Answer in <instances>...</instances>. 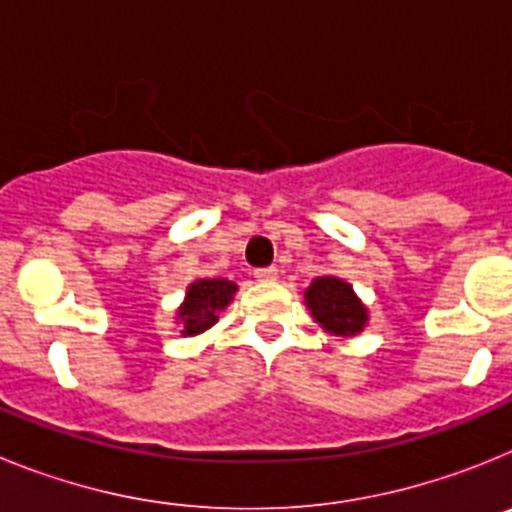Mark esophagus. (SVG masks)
<instances>
[{"instance_id": "1", "label": "esophagus", "mask_w": 512, "mask_h": 512, "mask_svg": "<svg viewBox=\"0 0 512 512\" xmlns=\"http://www.w3.org/2000/svg\"><path fill=\"white\" fill-rule=\"evenodd\" d=\"M253 277H256V282H274L277 279V269L274 266H269V269H256Z\"/></svg>"}]
</instances>
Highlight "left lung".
I'll use <instances>...</instances> for the list:
<instances>
[{
	"instance_id": "left-lung-1",
	"label": "left lung",
	"mask_w": 512,
	"mask_h": 512,
	"mask_svg": "<svg viewBox=\"0 0 512 512\" xmlns=\"http://www.w3.org/2000/svg\"><path fill=\"white\" fill-rule=\"evenodd\" d=\"M305 307L312 320L333 336L356 338L369 325V307L361 302L354 287L336 274L312 279L305 289Z\"/></svg>"
}]
</instances>
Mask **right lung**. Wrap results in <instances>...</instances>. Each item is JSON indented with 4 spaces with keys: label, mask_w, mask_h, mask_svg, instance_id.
<instances>
[{
    "label": "right lung",
    "mask_w": 512,
    "mask_h": 512,
    "mask_svg": "<svg viewBox=\"0 0 512 512\" xmlns=\"http://www.w3.org/2000/svg\"><path fill=\"white\" fill-rule=\"evenodd\" d=\"M238 284L230 279H194L184 292L182 305L176 307L174 323L184 338L200 336L220 320V312L228 310Z\"/></svg>",
    "instance_id": "obj_1"
}]
</instances>
